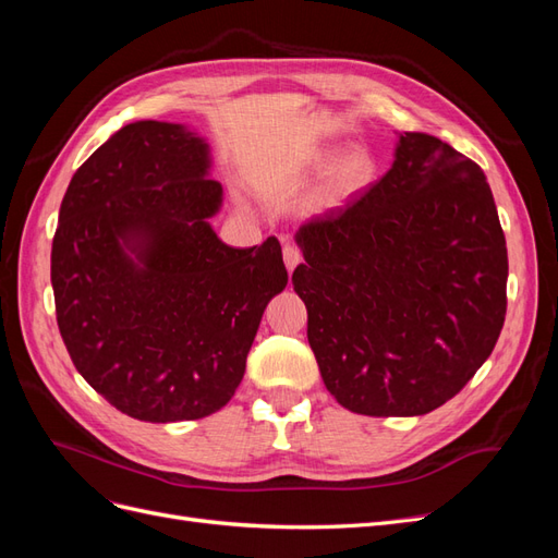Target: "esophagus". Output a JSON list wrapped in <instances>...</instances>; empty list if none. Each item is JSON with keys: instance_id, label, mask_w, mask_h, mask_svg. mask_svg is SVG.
<instances>
[{"instance_id": "obj_1", "label": "esophagus", "mask_w": 558, "mask_h": 558, "mask_svg": "<svg viewBox=\"0 0 558 558\" xmlns=\"http://www.w3.org/2000/svg\"><path fill=\"white\" fill-rule=\"evenodd\" d=\"M300 260H302L300 248L293 246V244H286L283 246V263H286V267H289V272L300 265Z\"/></svg>"}]
</instances>
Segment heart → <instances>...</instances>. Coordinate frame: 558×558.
<instances>
[{"label":"heart","mask_w":558,"mask_h":558,"mask_svg":"<svg viewBox=\"0 0 558 558\" xmlns=\"http://www.w3.org/2000/svg\"><path fill=\"white\" fill-rule=\"evenodd\" d=\"M326 156H318V162H324ZM377 160L365 146H351L342 150L340 156L328 167L324 185H320V202L324 205H337V202L349 199L363 193L369 183L375 181Z\"/></svg>","instance_id":"1"}]
</instances>
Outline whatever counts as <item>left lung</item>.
Returning <instances> with one entry per match:
<instances>
[{
	"instance_id": "8db88e82",
	"label": "left lung",
	"mask_w": 558,
	"mask_h": 558,
	"mask_svg": "<svg viewBox=\"0 0 558 558\" xmlns=\"http://www.w3.org/2000/svg\"><path fill=\"white\" fill-rule=\"evenodd\" d=\"M293 289L307 340L342 408L418 416L492 356L508 310V246L477 162L402 132L393 165L347 207L312 216Z\"/></svg>"
}]
</instances>
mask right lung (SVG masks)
<instances>
[{
    "label": "right lung",
    "instance_id": "obj_1",
    "mask_svg": "<svg viewBox=\"0 0 558 558\" xmlns=\"http://www.w3.org/2000/svg\"><path fill=\"white\" fill-rule=\"evenodd\" d=\"M209 170L197 132L137 121L78 167L60 205L50 283L64 347L99 396L150 424L228 404L289 283L277 238L218 240L223 185Z\"/></svg>",
    "mask_w": 558,
    "mask_h": 558
}]
</instances>
